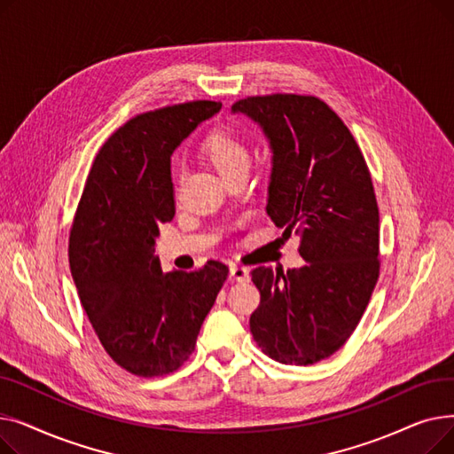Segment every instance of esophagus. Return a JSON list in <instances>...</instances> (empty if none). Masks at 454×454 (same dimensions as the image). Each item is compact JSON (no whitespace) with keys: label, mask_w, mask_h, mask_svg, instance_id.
Here are the masks:
<instances>
[{"label":"esophagus","mask_w":454,"mask_h":454,"mask_svg":"<svg viewBox=\"0 0 454 454\" xmlns=\"http://www.w3.org/2000/svg\"><path fill=\"white\" fill-rule=\"evenodd\" d=\"M230 276H231V279H235V281H248L250 270L245 269V267H241V265H231Z\"/></svg>","instance_id":"obj_1"}]
</instances>
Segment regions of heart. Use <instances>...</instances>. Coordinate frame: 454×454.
<instances>
[{
	"label": "heart",
	"instance_id": "obj_1",
	"mask_svg": "<svg viewBox=\"0 0 454 454\" xmlns=\"http://www.w3.org/2000/svg\"><path fill=\"white\" fill-rule=\"evenodd\" d=\"M202 156L215 167L223 178H228L239 171H247L250 163V153L241 134L231 127L213 129L204 143Z\"/></svg>",
	"mask_w": 454,
	"mask_h": 454
}]
</instances>
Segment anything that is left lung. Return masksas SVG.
Listing matches in <instances>:
<instances>
[{"label": "left lung", "mask_w": 454, "mask_h": 454, "mask_svg": "<svg viewBox=\"0 0 454 454\" xmlns=\"http://www.w3.org/2000/svg\"><path fill=\"white\" fill-rule=\"evenodd\" d=\"M272 149L267 213L300 235V269L257 267L250 317L257 346L283 364L307 366L339 351L361 322L379 278V207L349 129L313 95L272 93L237 101Z\"/></svg>", "instance_id": "8db88e82"}]
</instances>
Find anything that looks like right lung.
Wrapping results in <instances>:
<instances>
[{
	"mask_svg": "<svg viewBox=\"0 0 454 454\" xmlns=\"http://www.w3.org/2000/svg\"><path fill=\"white\" fill-rule=\"evenodd\" d=\"M221 103L191 101L132 117L95 156L69 231L79 298L115 364L137 377L178 370L228 278L221 261L163 272L160 226L175 217L171 154Z\"/></svg>",
	"mask_w": 454,
	"mask_h": 454,
	"instance_id": "obj_1",
	"label": "right lung"
}]
</instances>
